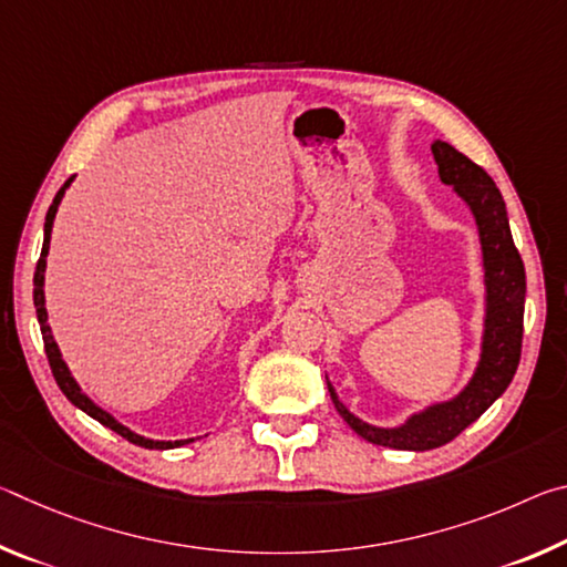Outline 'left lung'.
Masks as SVG:
<instances>
[{
    "label": "left lung",
    "instance_id": "left-lung-1",
    "mask_svg": "<svg viewBox=\"0 0 567 567\" xmlns=\"http://www.w3.org/2000/svg\"><path fill=\"white\" fill-rule=\"evenodd\" d=\"M433 157L440 179L453 185L460 197L473 209L480 227V243L485 257L487 282V320L483 360L470 385L453 402L435 405L410 417L398 430H380L360 422L348 412L330 388V398L342 420L372 445L395 450H433L455 440L467 425L483 415L511 385L523 352V312H525V267L513 243L511 225L501 189L487 172L475 165L447 142H435Z\"/></svg>",
    "mask_w": 567,
    "mask_h": 567
}]
</instances>
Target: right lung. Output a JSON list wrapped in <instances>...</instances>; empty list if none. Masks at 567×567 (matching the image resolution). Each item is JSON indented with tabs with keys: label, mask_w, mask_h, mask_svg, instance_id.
I'll list each match as a JSON object with an SVG mask.
<instances>
[{
	"label": "right lung",
	"mask_w": 567,
	"mask_h": 567,
	"mask_svg": "<svg viewBox=\"0 0 567 567\" xmlns=\"http://www.w3.org/2000/svg\"><path fill=\"white\" fill-rule=\"evenodd\" d=\"M66 185H70V182H64V187H62L60 192H56V197H54V203H52V207H50V213H47V223H44V245H42V255H40V260H37V270H34V307H37V320H40V330H42V340H44V352H47V360H50V368H52V375H54V380H56V385H60V390L64 392V398L70 400L72 405L84 410L90 417L102 422L104 427L114 430V433L122 435L124 440H130V443H134V445L150 447V450H169V447L185 445V440H175V443H155V440H145V437L130 433V430L122 427L120 422L114 420L112 415H107V412H104L102 408L94 405V402H92L87 395H82V390L76 388V382L72 380L70 370H66L64 360L60 358V350H56V344H54V338H52V332H50V324H47V310H44V290H42V285H44L47 252H50L52 223H54V215H56V205H60V199H62V195H64ZM187 443H189V440H187Z\"/></svg>",
	"instance_id": "add662e5"
}]
</instances>
